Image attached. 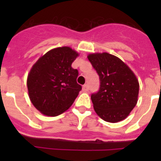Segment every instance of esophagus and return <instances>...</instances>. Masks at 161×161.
Returning <instances> with one entry per match:
<instances>
[{
	"label": "esophagus",
	"mask_w": 161,
	"mask_h": 161,
	"mask_svg": "<svg viewBox=\"0 0 161 161\" xmlns=\"http://www.w3.org/2000/svg\"><path fill=\"white\" fill-rule=\"evenodd\" d=\"M82 89H83L84 92H87V91H89V85H83V88H82Z\"/></svg>",
	"instance_id": "1"
}]
</instances>
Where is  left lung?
<instances>
[{"label": "left lung", "instance_id": "obj_1", "mask_svg": "<svg viewBox=\"0 0 161 161\" xmlns=\"http://www.w3.org/2000/svg\"><path fill=\"white\" fill-rule=\"evenodd\" d=\"M88 59L100 79L99 90L91 95L95 112L109 123L123 120L137 103L139 85L136 75L111 54H90Z\"/></svg>", "mask_w": 161, "mask_h": 161}]
</instances>
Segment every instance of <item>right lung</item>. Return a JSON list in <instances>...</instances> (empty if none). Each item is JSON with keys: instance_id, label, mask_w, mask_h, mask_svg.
I'll return each instance as SVG.
<instances>
[{"instance_id": "1", "label": "right lung", "mask_w": 161, "mask_h": 161, "mask_svg": "<svg viewBox=\"0 0 161 161\" xmlns=\"http://www.w3.org/2000/svg\"><path fill=\"white\" fill-rule=\"evenodd\" d=\"M79 54L68 47L52 49L33 65L27 77L30 99L38 110L57 116L72 105L81 85L72 64Z\"/></svg>"}]
</instances>
